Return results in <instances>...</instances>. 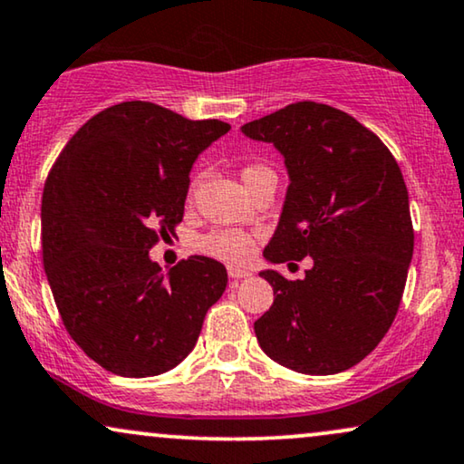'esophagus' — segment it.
Here are the masks:
<instances>
[{
    "mask_svg": "<svg viewBox=\"0 0 464 464\" xmlns=\"http://www.w3.org/2000/svg\"><path fill=\"white\" fill-rule=\"evenodd\" d=\"M250 276V272L248 269H242V267H228V278L233 280V283H237V280H242V278H248Z\"/></svg>",
    "mask_w": 464,
    "mask_h": 464,
    "instance_id": "obj_1",
    "label": "esophagus"
}]
</instances>
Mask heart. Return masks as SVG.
I'll return each mask as SVG.
<instances>
[{
    "label": "heart",
    "instance_id": "1",
    "mask_svg": "<svg viewBox=\"0 0 464 464\" xmlns=\"http://www.w3.org/2000/svg\"><path fill=\"white\" fill-rule=\"evenodd\" d=\"M266 171H269V169L263 167V164H246L242 169V181L248 186L252 179L259 178ZM252 244H255V236L239 231V228H222V231H214L201 239V248L208 255L218 256V259L228 263H244L252 255Z\"/></svg>",
    "mask_w": 464,
    "mask_h": 464
}]
</instances>
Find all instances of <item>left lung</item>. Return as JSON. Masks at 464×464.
Instances as JSON below:
<instances>
[{"instance_id":"1","label":"left lung","mask_w":464,"mask_h":464,"mask_svg":"<svg viewBox=\"0 0 464 464\" xmlns=\"http://www.w3.org/2000/svg\"><path fill=\"white\" fill-rule=\"evenodd\" d=\"M242 132L272 143L289 173L283 214L263 256L313 259L302 280L259 274L274 304L255 321L261 349L302 374H336L362 362L401 306L413 225L401 167L355 117L295 102Z\"/></svg>"}]
</instances>
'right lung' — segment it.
I'll use <instances>...</instances> for the list:
<instances>
[{"mask_svg": "<svg viewBox=\"0 0 464 464\" xmlns=\"http://www.w3.org/2000/svg\"><path fill=\"white\" fill-rule=\"evenodd\" d=\"M228 130L121 102L81 126L53 164L40 214L46 280L70 336L113 374L178 366L227 289L222 263L197 255L162 274L150 248L184 218L192 164Z\"/></svg>", "mask_w": 464, "mask_h": 464, "instance_id": "right-lung-1", "label": "right lung"}]
</instances>
